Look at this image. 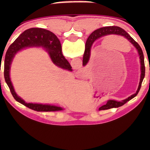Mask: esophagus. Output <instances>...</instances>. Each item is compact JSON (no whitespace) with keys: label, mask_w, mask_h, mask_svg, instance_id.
<instances>
[{"label":"esophagus","mask_w":150,"mask_h":150,"mask_svg":"<svg viewBox=\"0 0 150 150\" xmlns=\"http://www.w3.org/2000/svg\"><path fill=\"white\" fill-rule=\"evenodd\" d=\"M79 76H80V74H80V72H79Z\"/></svg>","instance_id":"34e87169"}]
</instances>
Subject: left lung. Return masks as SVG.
Masks as SVG:
<instances>
[{
    "instance_id": "8db88e82",
    "label": "left lung",
    "mask_w": 150,
    "mask_h": 150,
    "mask_svg": "<svg viewBox=\"0 0 150 150\" xmlns=\"http://www.w3.org/2000/svg\"><path fill=\"white\" fill-rule=\"evenodd\" d=\"M110 34H115V35H120L124 36V38H126L129 42H130L132 44L134 45V47H136V48L138 50L139 56H140V60H141V79H140V83H139V85L138 87V89L136 92V93L133 94L127 98V99L123 100L122 102H117L115 100H108L106 102V104L102 106L101 107L99 108L100 110H107L110 109L112 108H118L120 106H122L124 105V104H126L127 102L130 100L132 98H134L137 94H138L139 90L141 89V84L144 79L145 77V63H144V56H143V52L142 49H141V46L138 44V43L134 41L132 37H130L128 33L126 30H124L123 28L119 27V26H106V27H102L100 28L99 29L95 30L91 34V35L89 37V38L87 39V42H86L85 44V53L83 55V65H85L87 63L88 61H89V56H90V50H91V48L93 43L97 40V39L101 38L102 36L107 35Z\"/></svg>"
}]
</instances>
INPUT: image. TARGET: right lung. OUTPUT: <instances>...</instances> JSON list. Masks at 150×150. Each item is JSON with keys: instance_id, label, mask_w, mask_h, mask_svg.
Masks as SVG:
<instances>
[{"instance_id": "add662e5", "label": "right lung", "mask_w": 150, "mask_h": 150, "mask_svg": "<svg viewBox=\"0 0 150 150\" xmlns=\"http://www.w3.org/2000/svg\"><path fill=\"white\" fill-rule=\"evenodd\" d=\"M42 46L47 49L52 62L61 68L71 71V67L61 52L60 41L54 33L44 28H31L24 31L12 44L6 52L4 64V77L10 91L16 101L26 107L36 111H57L63 110L62 108L47 104L26 103L16 93L9 77V69L12 59L16 52L28 46Z\"/></svg>"}]
</instances>
